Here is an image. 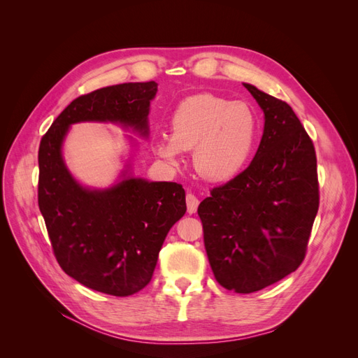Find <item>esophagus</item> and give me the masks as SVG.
Segmentation results:
<instances>
[{
	"mask_svg": "<svg viewBox=\"0 0 358 358\" xmlns=\"http://www.w3.org/2000/svg\"><path fill=\"white\" fill-rule=\"evenodd\" d=\"M199 208V199L194 194H187V210L188 213H196Z\"/></svg>",
	"mask_w": 358,
	"mask_h": 358,
	"instance_id": "esophagus-1",
	"label": "esophagus"
}]
</instances>
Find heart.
<instances>
[{
	"instance_id": "obj_1",
	"label": "heart",
	"mask_w": 358,
	"mask_h": 358,
	"mask_svg": "<svg viewBox=\"0 0 358 358\" xmlns=\"http://www.w3.org/2000/svg\"><path fill=\"white\" fill-rule=\"evenodd\" d=\"M170 136H158L154 150L176 164L180 149H192L197 173L210 182H225L239 175L255 148L259 121L243 101L203 92L182 100L170 117Z\"/></svg>"
}]
</instances>
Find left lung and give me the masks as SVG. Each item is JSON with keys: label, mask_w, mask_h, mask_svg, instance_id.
<instances>
[{"label": "left lung", "mask_w": 358, "mask_h": 358, "mask_svg": "<svg viewBox=\"0 0 358 358\" xmlns=\"http://www.w3.org/2000/svg\"><path fill=\"white\" fill-rule=\"evenodd\" d=\"M264 112L263 137L241 175L199 206L204 248L224 288L249 294L292 273L320 206L315 148L291 107L243 83Z\"/></svg>", "instance_id": "8db88e82"}]
</instances>
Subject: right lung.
<instances>
[{
  "label": "right lung",
  "instance_id": "add662e5",
  "mask_svg": "<svg viewBox=\"0 0 358 358\" xmlns=\"http://www.w3.org/2000/svg\"><path fill=\"white\" fill-rule=\"evenodd\" d=\"M158 83H121L73 100L53 121L38 148V208L53 254L69 276L91 289L127 297L152 279L170 229L187 212L176 182L134 178L125 164L115 185L86 188L62 158L69 128L113 122L148 137V115Z\"/></svg>",
  "mask_w": 358,
  "mask_h": 358
}]
</instances>
